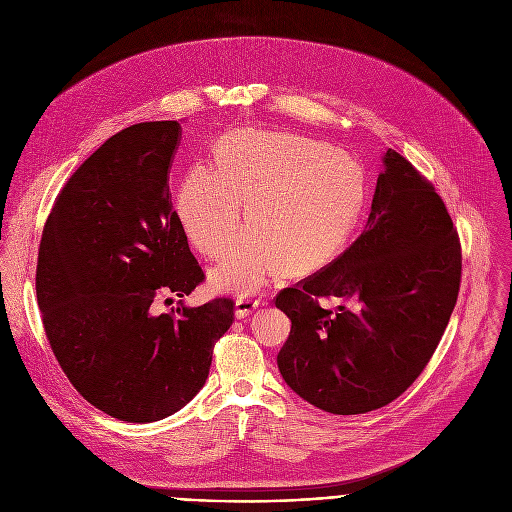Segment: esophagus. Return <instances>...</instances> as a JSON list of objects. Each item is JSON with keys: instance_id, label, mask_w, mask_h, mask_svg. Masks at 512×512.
Listing matches in <instances>:
<instances>
[{"instance_id": "34e87169", "label": "esophagus", "mask_w": 512, "mask_h": 512, "mask_svg": "<svg viewBox=\"0 0 512 512\" xmlns=\"http://www.w3.org/2000/svg\"><path fill=\"white\" fill-rule=\"evenodd\" d=\"M261 306V300L259 298H253V296H237L235 300V314L237 318H247L253 310H257Z\"/></svg>"}]
</instances>
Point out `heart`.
I'll use <instances>...</instances> for the list:
<instances>
[{"instance_id": "1", "label": "heart", "mask_w": 512, "mask_h": 512, "mask_svg": "<svg viewBox=\"0 0 512 512\" xmlns=\"http://www.w3.org/2000/svg\"><path fill=\"white\" fill-rule=\"evenodd\" d=\"M358 166L332 145L289 133L239 131L221 139L214 166L192 164L178 190L180 223L210 259L227 253L247 204L253 225L214 267L218 287L253 291L287 265L308 273L348 241L362 208Z\"/></svg>"}]
</instances>
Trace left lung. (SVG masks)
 Returning <instances> with one entry per match:
<instances>
[{
  "label": "left lung",
  "mask_w": 512,
  "mask_h": 512,
  "mask_svg": "<svg viewBox=\"0 0 512 512\" xmlns=\"http://www.w3.org/2000/svg\"><path fill=\"white\" fill-rule=\"evenodd\" d=\"M383 168L360 237L275 296L291 320L279 373L334 415L375 411L405 393L440 344L460 291L462 249L444 200L395 150ZM326 297L343 304L326 311Z\"/></svg>",
  "instance_id": "8db88e82"
}]
</instances>
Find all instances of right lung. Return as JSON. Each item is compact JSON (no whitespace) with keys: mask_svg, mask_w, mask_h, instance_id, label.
Segmentation results:
<instances>
[{"mask_svg":"<svg viewBox=\"0 0 512 512\" xmlns=\"http://www.w3.org/2000/svg\"><path fill=\"white\" fill-rule=\"evenodd\" d=\"M178 121L121 129L68 178L44 225L36 296L60 369L91 405L127 423L180 411L202 389L235 302L198 308L204 271L172 206Z\"/></svg>","mask_w":512,"mask_h":512,"instance_id":"add662e5","label":"right lung"}]
</instances>
